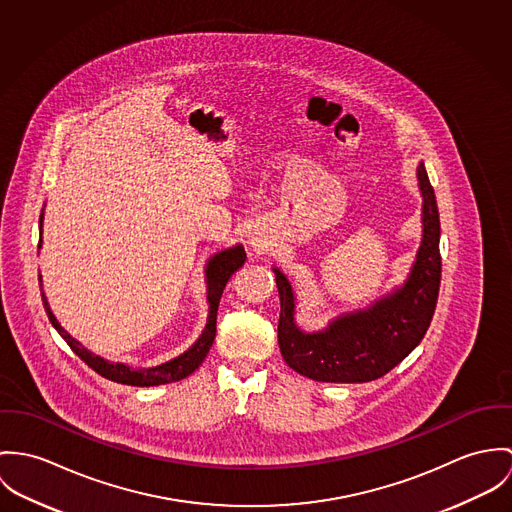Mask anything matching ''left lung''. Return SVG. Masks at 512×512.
Listing matches in <instances>:
<instances>
[{"label": "left lung", "instance_id": "obj_1", "mask_svg": "<svg viewBox=\"0 0 512 512\" xmlns=\"http://www.w3.org/2000/svg\"><path fill=\"white\" fill-rule=\"evenodd\" d=\"M424 196V237L406 284L395 294L332 322L326 332L302 334L292 320L294 296L275 269L281 294L279 347L296 373L324 383H367L387 375L430 328L442 279L440 214L424 165L418 167Z\"/></svg>", "mask_w": 512, "mask_h": 512}]
</instances>
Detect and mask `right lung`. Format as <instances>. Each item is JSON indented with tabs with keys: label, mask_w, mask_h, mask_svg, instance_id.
Listing matches in <instances>:
<instances>
[{
	"label": "right lung",
	"mask_w": 512,
	"mask_h": 512,
	"mask_svg": "<svg viewBox=\"0 0 512 512\" xmlns=\"http://www.w3.org/2000/svg\"><path fill=\"white\" fill-rule=\"evenodd\" d=\"M43 220V216H41ZM41 224V222H39ZM41 245V241H39ZM247 255L243 251L241 245L226 249L222 253H218L210 263H208V302H210V318L206 324L204 334L200 336V340L196 341L188 351H184L180 357L172 359L169 363H163L159 367H151V369H131L123 363H110L94 353H90L84 345H80L74 338H70V334H66V330L60 326L55 318V314L49 308V302L43 294V304L45 310L49 314L51 324L57 328L58 334L64 338V341L70 345V349L88 365L92 367L98 375L114 381V383H121V385H133V387H155V385H165V383H176L188 375H192L202 361L206 359L214 338H216V320H218V306L224 294V288L228 284L231 275L243 267Z\"/></svg>",
	"instance_id": "right-lung-1"
}]
</instances>
